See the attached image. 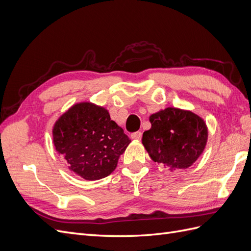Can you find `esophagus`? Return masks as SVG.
<instances>
[{
    "mask_svg": "<svg viewBox=\"0 0 251 251\" xmlns=\"http://www.w3.org/2000/svg\"><path fill=\"white\" fill-rule=\"evenodd\" d=\"M132 139H135V140H141L142 138V133L141 132H135L131 135Z\"/></svg>",
    "mask_w": 251,
    "mask_h": 251,
    "instance_id": "34e87169",
    "label": "esophagus"
}]
</instances>
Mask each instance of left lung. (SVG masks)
Wrapping results in <instances>:
<instances>
[{
  "instance_id": "obj_1",
  "label": "left lung",
  "mask_w": 251,
  "mask_h": 251,
  "mask_svg": "<svg viewBox=\"0 0 251 251\" xmlns=\"http://www.w3.org/2000/svg\"><path fill=\"white\" fill-rule=\"evenodd\" d=\"M150 121L142 144L151 160L172 172L193 165L206 147L207 126L192 111L170 107L151 114Z\"/></svg>"
}]
</instances>
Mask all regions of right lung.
<instances>
[{
	"mask_svg": "<svg viewBox=\"0 0 251 251\" xmlns=\"http://www.w3.org/2000/svg\"><path fill=\"white\" fill-rule=\"evenodd\" d=\"M52 136L69 170L88 181L109 176L131 142L107 109L89 101L66 111L53 126Z\"/></svg>",
	"mask_w": 251,
	"mask_h": 251,
	"instance_id": "add662e5",
	"label": "right lung"
}]
</instances>
